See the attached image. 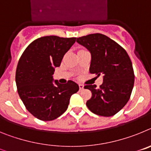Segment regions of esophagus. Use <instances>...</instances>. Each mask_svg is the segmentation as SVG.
<instances>
[{
    "label": "esophagus",
    "mask_w": 151,
    "mask_h": 151,
    "mask_svg": "<svg viewBox=\"0 0 151 151\" xmlns=\"http://www.w3.org/2000/svg\"><path fill=\"white\" fill-rule=\"evenodd\" d=\"M78 86H79V90L80 91L83 90V89H84V85H82V84H79V85H78Z\"/></svg>",
    "instance_id": "34e87169"
}]
</instances>
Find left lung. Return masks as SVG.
I'll use <instances>...</instances> for the list:
<instances>
[{
	"label": "left lung",
	"mask_w": 151,
	"mask_h": 151,
	"mask_svg": "<svg viewBox=\"0 0 151 151\" xmlns=\"http://www.w3.org/2000/svg\"><path fill=\"white\" fill-rule=\"evenodd\" d=\"M76 41L91 53V73L103 75L100 88L85 85L91 91L86 105L94 114L112 116L124 107L134 86L132 63L122 47L104 35L96 33L77 38Z\"/></svg>",
	"instance_id": "1"
}]
</instances>
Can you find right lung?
<instances>
[{
  "instance_id": "obj_1",
  "label": "right lung",
  "mask_w": 151,
  "mask_h": 151,
  "mask_svg": "<svg viewBox=\"0 0 151 151\" xmlns=\"http://www.w3.org/2000/svg\"><path fill=\"white\" fill-rule=\"evenodd\" d=\"M76 38L45 36L32 41L24 50L16 71L18 94L26 109L43 121L54 120L67 110L70 97L79 89L69 80L54 82V70Z\"/></svg>"
}]
</instances>
